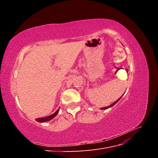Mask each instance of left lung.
Segmentation results:
<instances>
[{
	"instance_id": "left-lung-1",
	"label": "left lung",
	"mask_w": 158,
	"mask_h": 158,
	"mask_svg": "<svg viewBox=\"0 0 158 158\" xmlns=\"http://www.w3.org/2000/svg\"><path fill=\"white\" fill-rule=\"evenodd\" d=\"M124 94H123V95H124ZM123 95H122V96H121V97L120 98H118V99L117 100V101H115V102H114L113 103H112L111 105H110V106H107V107H102V108H101V109H102V110H103H103H106V109H109V108H110V107H113V106H114V105H115V104H116V103H117V102H118L119 101V100H120V99H121V98H122V97L123 96Z\"/></svg>"
}]
</instances>
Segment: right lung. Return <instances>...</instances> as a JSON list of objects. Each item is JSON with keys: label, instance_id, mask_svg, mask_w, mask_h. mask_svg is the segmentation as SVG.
Here are the masks:
<instances>
[{"label": "right lung", "instance_id": "right-lung-1", "mask_svg": "<svg viewBox=\"0 0 158 158\" xmlns=\"http://www.w3.org/2000/svg\"><path fill=\"white\" fill-rule=\"evenodd\" d=\"M60 108V107H59ZM59 111V109H57V111L56 112H55L53 114H51V115L49 116H47V117H41V118H36L35 120L39 122V123H45V122H47V121H49L50 120H51V119L53 118L57 114H58Z\"/></svg>", "mask_w": 158, "mask_h": 158}]
</instances>
